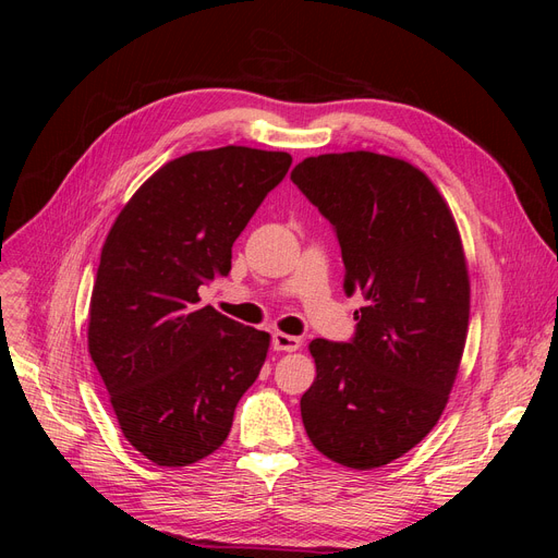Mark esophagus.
I'll use <instances>...</instances> for the list:
<instances>
[{
	"label": "esophagus",
	"instance_id": "esophagus-1",
	"mask_svg": "<svg viewBox=\"0 0 558 558\" xmlns=\"http://www.w3.org/2000/svg\"><path fill=\"white\" fill-rule=\"evenodd\" d=\"M300 344H302V340L295 335H286V332H275L272 335L275 351H298Z\"/></svg>",
	"mask_w": 558,
	"mask_h": 558
}]
</instances>
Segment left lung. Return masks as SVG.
<instances>
[{"instance_id":"left-lung-1","label":"left lung","mask_w":558,"mask_h":558,"mask_svg":"<svg viewBox=\"0 0 558 558\" xmlns=\"http://www.w3.org/2000/svg\"><path fill=\"white\" fill-rule=\"evenodd\" d=\"M291 179L337 232L347 295L365 298L351 342L312 340L302 424L330 461L381 468L433 430L459 375L470 318L461 234L408 160L324 154L298 162Z\"/></svg>"}]
</instances>
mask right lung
<instances>
[{"label": "right lung", "mask_w": 558, "mask_h": 558, "mask_svg": "<svg viewBox=\"0 0 558 558\" xmlns=\"http://www.w3.org/2000/svg\"><path fill=\"white\" fill-rule=\"evenodd\" d=\"M283 150L223 146L162 165L116 216L90 298L88 351L125 440L165 468L226 442L269 335L199 305L289 172Z\"/></svg>", "instance_id": "right-lung-1"}]
</instances>
